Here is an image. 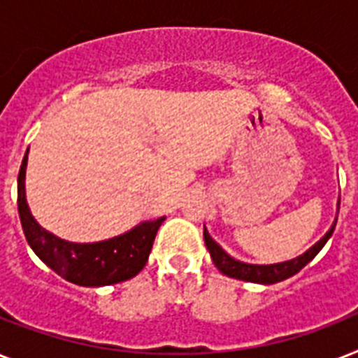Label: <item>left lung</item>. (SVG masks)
<instances>
[{
    "label": "left lung",
    "instance_id": "left-lung-1",
    "mask_svg": "<svg viewBox=\"0 0 358 358\" xmlns=\"http://www.w3.org/2000/svg\"><path fill=\"white\" fill-rule=\"evenodd\" d=\"M334 227H336V219L331 224V229L327 230V234L323 236L320 241L312 245L310 249L305 250L303 255L292 260L278 262V264H267V266H258V264H245V262L234 260L232 256L227 255L221 247L212 239V236L208 234L206 227H204V243H206L210 256H212L213 264L219 271L227 275L230 278H238V280H245V282H256V284H275L286 278L294 277L295 273H299L303 267L312 262V258L323 249V245L327 243L329 238L333 236Z\"/></svg>",
    "mask_w": 358,
    "mask_h": 358
}]
</instances>
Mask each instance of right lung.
<instances>
[{
    "label": "right lung",
    "mask_w": 358,
    "mask_h": 358,
    "mask_svg": "<svg viewBox=\"0 0 358 358\" xmlns=\"http://www.w3.org/2000/svg\"><path fill=\"white\" fill-rule=\"evenodd\" d=\"M27 152L18 173V213L25 239L50 269L78 286H109L134 278L148 262L152 243L165 217L143 221L128 232L94 243H72L42 229L25 199Z\"/></svg>",
    "instance_id": "right-lung-1"
}]
</instances>
